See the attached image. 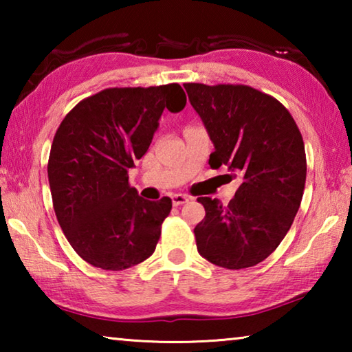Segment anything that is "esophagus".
I'll list each match as a JSON object with an SVG mask.
<instances>
[{
    "label": "esophagus",
    "instance_id": "34e87169",
    "mask_svg": "<svg viewBox=\"0 0 352 352\" xmlns=\"http://www.w3.org/2000/svg\"><path fill=\"white\" fill-rule=\"evenodd\" d=\"M186 201H189V197H186V195H183V194L172 195V205H174V206L184 205V204H186Z\"/></svg>",
    "mask_w": 352,
    "mask_h": 352
}]
</instances>
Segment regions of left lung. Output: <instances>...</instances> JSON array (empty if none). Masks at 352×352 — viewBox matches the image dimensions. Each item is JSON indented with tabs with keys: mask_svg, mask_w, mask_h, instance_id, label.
Masks as SVG:
<instances>
[{
	"mask_svg": "<svg viewBox=\"0 0 352 352\" xmlns=\"http://www.w3.org/2000/svg\"><path fill=\"white\" fill-rule=\"evenodd\" d=\"M216 151L241 177L234 199L199 197L206 216L194 228L199 253L228 270L253 267L275 252L290 230L306 183L305 142L289 110L270 94L241 83H183Z\"/></svg>",
	"mask_w": 352,
	"mask_h": 352,
	"instance_id": "left-lung-1",
	"label": "left lung"
}]
</instances>
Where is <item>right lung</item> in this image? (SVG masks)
<instances>
[{
	"label": "right lung",
	"instance_id": "obj_1",
	"mask_svg": "<svg viewBox=\"0 0 352 352\" xmlns=\"http://www.w3.org/2000/svg\"><path fill=\"white\" fill-rule=\"evenodd\" d=\"M178 83L105 88L82 99L58 126L47 178L58 225L88 264L126 270L155 252L172 200H144L129 169L151 146L164 109L180 111Z\"/></svg>",
	"mask_w": 352,
	"mask_h": 352
}]
</instances>
